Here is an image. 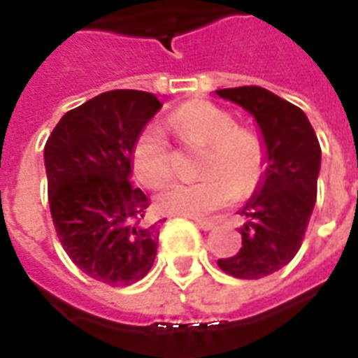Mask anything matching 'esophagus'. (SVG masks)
<instances>
[{"instance_id": "1", "label": "esophagus", "mask_w": 358, "mask_h": 358, "mask_svg": "<svg viewBox=\"0 0 358 358\" xmlns=\"http://www.w3.org/2000/svg\"><path fill=\"white\" fill-rule=\"evenodd\" d=\"M195 223L201 230H212L213 227H215V223H213V221H210V219H195Z\"/></svg>"}]
</instances>
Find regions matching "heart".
Instances as JSON below:
<instances>
[{"label": "heart", "mask_w": 358, "mask_h": 358, "mask_svg": "<svg viewBox=\"0 0 358 358\" xmlns=\"http://www.w3.org/2000/svg\"><path fill=\"white\" fill-rule=\"evenodd\" d=\"M169 126L184 143H204L196 182H173L156 196L157 208L173 215H204L255 189L262 176L264 152L258 137L236 128L224 109L204 100L187 102L169 117ZM131 169L148 187L167 182L173 173V154L165 129L146 124L131 146Z\"/></svg>", "instance_id": "1"}]
</instances>
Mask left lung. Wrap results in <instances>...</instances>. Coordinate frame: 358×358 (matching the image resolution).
Returning <instances> with one entry per match:
<instances>
[{"label":"left lung","mask_w":358,"mask_h":358,"mask_svg":"<svg viewBox=\"0 0 358 358\" xmlns=\"http://www.w3.org/2000/svg\"><path fill=\"white\" fill-rule=\"evenodd\" d=\"M219 98L238 103L260 128L266 171L241 210V247L217 266L236 278L256 280L282 269L301 247L316 204L322 148L316 131L297 106L267 89H219Z\"/></svg>","instance_id":"1"}]
</instances>
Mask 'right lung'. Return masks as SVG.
I'll return each instance as SVG.
<instances>
[{
	"label": "right lung",
	"instance_id": "1",
	"mask_svg": "<svg viewBox=\"0 0 358 358\" xmlns=\"http://www.w3.org/2000/svg\"><path fill=\"white\" fill-rule=\"evenodd\" d=\"M162 102L145 91H109L63 115L44 146L48 202L63 249L81 271L129 286L150 271L157 224L134 187L131 146Z\"/></svg>",
	"mask_w": 358,
	"mask_h": 358
}]
</instances>
